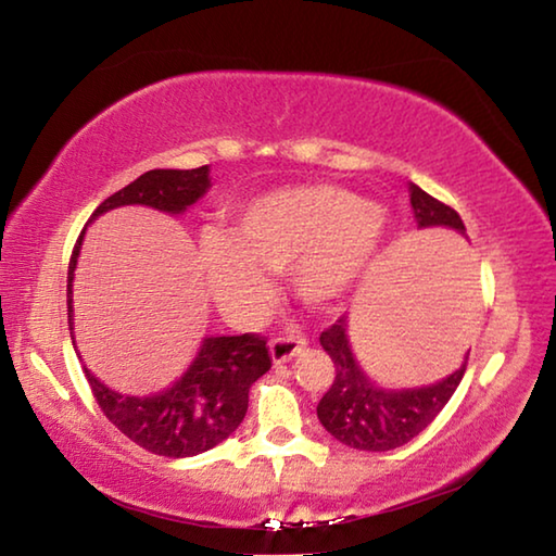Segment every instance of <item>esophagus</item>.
Here are the masks:
<instances>
[{
	"instance_id": "1",
	"label": "esophagus",
	"mask_w": 556,
	"mask_h": 556,
	"mask_svg": "<svg viewBox=\"0 0 556 556\" xmlns=\"http://www.w3.org/2000/svg\"><path fill=\"white\" fill-rule=\"evenodd\" d=\"M308 345L306 336H299V333H289V336H277L271 338L269 343V353H271V361L277 365L291 361V357L299 355L304 348Z\"/></svg>"
}]
</instances>
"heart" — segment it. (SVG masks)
<instances>
[{
    "mask_svg": "<svg viewBox=\"0 0 556 556\" xmlns=\"http://www.w3.org/2000/svg\"><path fill=\"white\" fill-rule=\"evenodd\" d=\"M388 240V220L363 195L331 184L281 186L230 215V232L199 244L205 287L225 314L248 318L269 294L267 271L287 269L308 306H331L361 285Z\"/></svg>",
    "mask_w": 556,
    "mask_h": 556,
    "instance_id": "heart-1",
    "label": "heart"
}]
</instances>
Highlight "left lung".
<instances>
[{"mask_svg":"<svg viewBox=\"0 0 556 556\" xmlns=\"http://www.w3.org/2000/svg\"><path fill=\"white\" fill-rule=\"evenodd\" d=\"M409 203L419 228H454L466 232L460 215L451 205L409 184ZM324 351L331 355L336 378L316 407L318 419L331 437L341 444L361 451H390L407 444L419 431H425L444 404L456 392L466 372V363L437 384L417 390H384L378 388L357 365L348 343V318L321 333Z\"/></svg>","mask_w":556,"mask_h":556,"instance_id":"obj_1","label":"left lung"}]
</instances>
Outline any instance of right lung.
<instances>
[{
  "instance_id": "obj_1",
  "label": "right lung",
  "mask_w": 556,
  "mask_h": 556,
  "mask_svg": "<svg viewBox=\"0 0 556 556\" xmlns=\"http://www.w3.org/2000/svg\"><path fill=\"white\" fill-rule=\"evenodd\" d=\"M208 166L199 168H154L131 181L122 191L102 201L98 215L119 205H149V208L178 215L208 191ZM80 242H75L68 265V328L73 333V271L78 265ZM75 348V341H73ZM271 368L267 341L257 333L203 338L199 355L172 388L149 397H129L102 384L88 368L86 378L105 417L137 446L156 456L186 458L203 454L228 439L248 412L252 382Z\"/></svg>"
}]
</instances>
